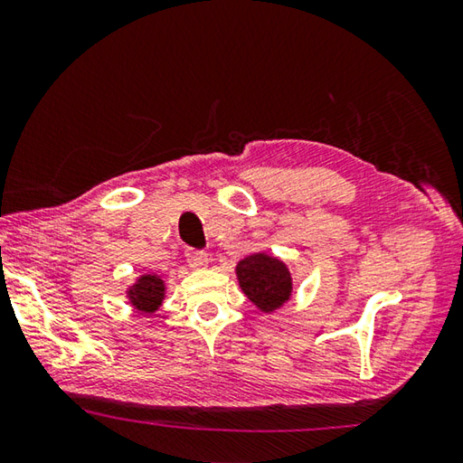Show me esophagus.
I'll return each mask as SVG.
<instances>
[{
	"instance_id": "1",
	"label": "esophagus",
	"mask_w": 463,
	"mask_h": 463,
	"mask_svg": "<svg viewBox=\"0 0 463 463\" xmlns=\"http://www.w3.org/2000/svg\"><path fill=\"white\" fill-rule=\"evenodd\" d=\"M186 260L192 269H204L208 265V255L204 250H188Z\"/></svg>"
}]
</instances>
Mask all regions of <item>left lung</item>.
<instances>
[{
  "instance_id": "obj_1",
  "label": "left lung",
  "mask_w": 463,
  "mask_h": 463,
  "mask_svg": "<svg viewBox=\"0 0 463 463\" xmlns=\"http://www.w3.org/2000/svg\"><path fill=\"white\" fill-rule=\"evenodd\" d=\"M239 288L259 312L273 314L291 299L293 279L289 267L265 250L250 253L234 267Z\"/></svg>"
}]
</instances>
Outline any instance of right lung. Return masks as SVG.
<instances>
[{"label": "right lung", "instance_id": "add662e5", "mask_svg": "<svg viewBox=\"0 0 463 463\" xmlns=\"http://www.w3.org/2000/svg\"><path fill=\"white\" fill-rule=\"evenodd\" d=\"M125 296H128L129 306L136 309V312L151 316L164 304L165 281L156 273H144L125 289Z\"/></svg>", "mask_w": 463, "mask_h": 463}]
</instances>
